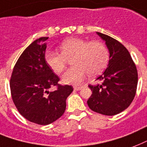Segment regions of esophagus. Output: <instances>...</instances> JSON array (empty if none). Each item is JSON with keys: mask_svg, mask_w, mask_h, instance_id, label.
<instances>
[{"mask_svg": "<svg viewBox=\"0 0 147 147\" xmlns=\"http://www.w3.org/2000/svg\"><path fill=\"white\" fill-rule=\"evenodd\" d=\"M82 86H74V90H81Z\"/></svg>", "mask_w": 147, "mask_h": 147, "instance_id": "obj_1", "label": "esophagus"}]
</instances>
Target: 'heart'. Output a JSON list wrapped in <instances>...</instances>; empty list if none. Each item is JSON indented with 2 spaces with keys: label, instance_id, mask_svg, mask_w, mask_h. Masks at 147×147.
I'll return each mask as SVG.
<instances>
[{
  "label": "heart",
  "instance_id": "b5f03b06",
  "mask_svg": "<svg viewBox=\"0 0 147 147\" xmlns=\"http://www.w3.org/2000/svg\"><path fill=\"white\" fill-rule=\"evenodd\" d=\"M61 53L47 51L44 60L48 67L56 74L65 70L67 60L73 66L62 76L65 84L81 82L88 74H98L105 68L108 62V51L105 45L97 40L88 42L86 40L71 37L63 40L59 46Z\"/></svg>",
  "mask_w": 147,
  "mask_h": 147
}]
</instances>
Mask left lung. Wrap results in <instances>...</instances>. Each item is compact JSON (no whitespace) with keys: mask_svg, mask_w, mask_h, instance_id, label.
Here are the masks:
<instances>
[{"mask_svg":"<svg viewBox=\"0 0 147 147\" xmlns=\"http://www.w3.org/2000/svg\"><path fill=\"white\" fill-rule=\"evenodd\" d=\"M96 34L105 41L110 61L105 71L96 78L102 84L89 86L92 95L87 104L94 112L113 116L126 110L132 103L138 74L129 51L121 43L102 33Z\"/></svg>","mask_w":147,"mask_h":147,"instance_id":"8db88e82","label":"left lung"}]
</instances>
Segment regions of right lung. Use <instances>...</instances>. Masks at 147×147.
Returning a JSON list of instances; mask_svg holds the SVG:
<instances>
[{
	"instance_id": "obj_1",
	"label": "right lung",
	"mask_w": 147,
	"mask_h": 147,
	"mask_svg": "<svg viewBox=\"0 0 147 147\" xmlns=\"http://www.w3.org/2000/svg\"><path fill=\"white\" fill-rule=\"evenodd\" d=\"M48 37H40L25 49L11 75L10 87L13 103L20 114L30 122L48 125L59 119L66 110V100L72 86L57 84L58 76L44 60ZM57 86L54 92L49 91Z\"/></svg>"
}]
</instances>
